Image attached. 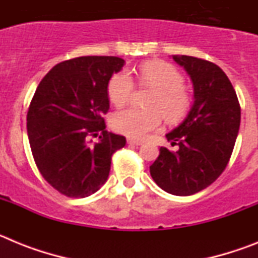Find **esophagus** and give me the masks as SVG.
I'll return each instance as SVG.
<instances>
[{
  "label": "esophagus",
  "instance_id": "esophagus-1",
  "mask_svg": "<svg viewBox=\"0 0 258 258\" xmlns=\"http://www.w3.org/2000/svg\"><path fill=\"white\" fill-rule=\"evenodd\" d=\"M127 145H132V146H141L142 145V141L140 140H134V138H127Z\"/></svg>",
  "mask_w": 258,
  "mask_h": 258
}]
</instances>
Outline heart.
<instances>
[{
	"label": "heart",
	"instance_id": "obj_1",
	"mask_svg": "<svg viewBox=\"0 0 258 258\" xmlns=\"http://www.w3.org/2000/svg\"><path fill=\"white\" fill-rule=\"evenodd\" d=\"M137 79L142 86L154 89L149 99L150 108L131 107L113 113L111 125L116 132L142 140L160 126L163 115L169 124H177L190 112L192 99L183 86V75L177 67L164 60L146 61L137 71ZM133 90L134 81L126 71L116 72L107 84V97L116 107L125 106Z\"/></svg>",
	"mask_w": 258,
	"mask_h": 258
}]
</instances>
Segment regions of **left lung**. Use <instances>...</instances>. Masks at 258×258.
<instances>
[{
    "mask_svg": "<svg viewBox=\"0 0 258 258\" xmlns=\"http://www.w3.org/2000/svg\"><path fill=\"white\" fill-rule=\"evenodd\" d=\"M194 85V104L186 118L166 134L175 151L160 147L150 166L166 192L188 197L208 187L225 170L240 126V104L226 74L212 61L173 55Z\"/></svg>",
    "mask_w": 258,
    "mask_h": 258,
    "instance_id": "left-lung-1",
    "label": "left lung"
}]
</instances>
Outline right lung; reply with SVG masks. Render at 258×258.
Wrapping results in <instances>:
<instances>
[{"label": "right lung", "instance_id": "1", "mask_svg": "<svg viewBox=\"0 0 258 258\" xmlns=\"http://www.w3.org/2000/svg\"><path fill=\"white\" fill-rule=\"evenodd\" d=\"M125 60L80 56L52 67L41 80L27 113V133L38 170L59 192L85 198L107 181L113 152L125 137L106 131L107 84ZM101 134L99 135V133ZM100 136L93 144L90 136Z\"/></svg>", "mask_w": 258, "mask_h": 258}]
</instances>
